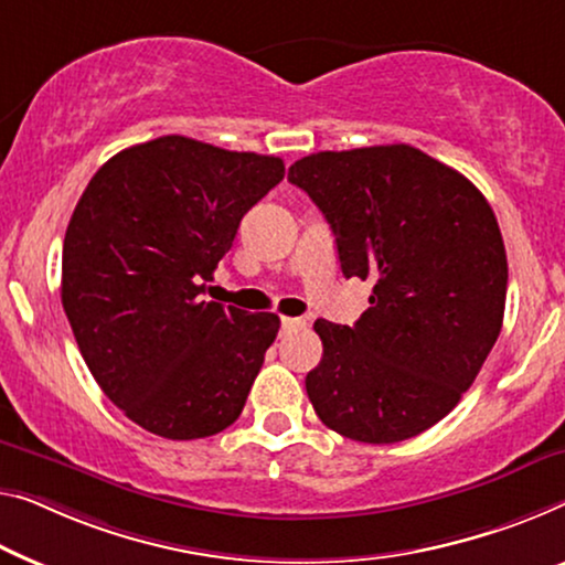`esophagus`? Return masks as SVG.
Instances as JSON below:
<instances>
[{
    "instance_id": "34e87169",
    "label": "esophagus",
    "mask_w": 565,
    "mask_h": 565,
    "mask_svg": "<svg viewBox=\"0 0 565 565\" xmlns=\"http://www.w3.org/2000/svg\"><path fill=\"white\" fill-rule=\"evenodd\" d=\"M307 322L305 319H297V317H281V332H294V330H301Z\"/></svg>"
}]
</instances>
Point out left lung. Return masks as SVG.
<instances>
[{
    "label": "left lung",
    "mask_w": 565,
    "mask_h": 565,
    "mask_svg": "<svg viewBox=\"0 0 565 565\" xmlns=\"http://www.w3.org/2000/svg\"><path fill=\"white\" fill-rule=\"evenodd\" d=\"M289 182L330 223L344 279L373 284L352 327L315 322L311 406L352 441L418 436L457 406L502 330L508 256L490 202L408 145L317 151Z\"/></svg>",
    "instance_id": "left-lung-1"
}]
</instances>
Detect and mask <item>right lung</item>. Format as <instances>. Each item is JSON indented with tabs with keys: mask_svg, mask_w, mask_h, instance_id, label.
I'll return each mask as SVG.
<instances>
[{
	"mask_svg": "<svg viewBox=\"0 0 565 565\" xmlns=\"http://www.w3.org/2000/svg\"><path fill=\"white\" fill-rule=\"evenodd\" d=\"M284 180V159L159 137L90 177L63 241L61 299L90 375L126 418L172 441L205 439L241 416L271 311L202 291L243 215Z\"/></svg>",
	"mask_w": 565,
	"mask_h": 565,
	"instance_id": "add662e5",
	"label": "right lung"
}]
</instances>
